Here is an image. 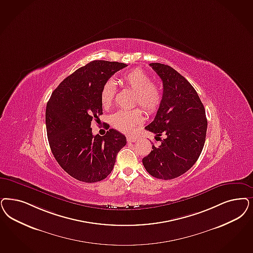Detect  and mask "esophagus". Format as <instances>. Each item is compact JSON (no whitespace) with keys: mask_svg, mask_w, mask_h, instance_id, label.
I'll list each match as a JSON object with an SVG mask.
<instances>
[{"mask_svg":"<svg viewBox=\"0 0 253 253\" xmlns=\"http://www.w3.org/2000/svg\"><path fill=\"white\" fill-rule=\"evenodd\" d=\"M136 140H137V137H135V136H133V135L127 136V141H128V142H135Z\"/></svg>","mask_w":253,"mask_h":253,"instance_id":"obj_1","label":"esophagus"}]
</instances>
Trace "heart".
I'll return each mask as SVG.
<instances>
[{"label": "heart", "instance_id": "1", "mask_svg": "<svg viewBox=\"0 0 253 253\" xmlns=\"http://www.w3.org/2000/svg\"><path fill=\"white\" fill-rule=\"evenodd\" d=\"M123 86L134 91L133 104L138 105L147 112H156L163 101V92L157 85L151 83V78L141 68H134L124 73L121 78ZM116 87L112 80L105 81L100 91V100L104 108H108L113 103ZM143 121V114L138 108L131 110L121 109L110 117L114 127L123 132H131Z\"/></svg>", "mask_w": 253, "mask_h": 253}]
</instances>
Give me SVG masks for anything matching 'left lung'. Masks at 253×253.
I'll use <instances>...</instances> for the list:
<instances>
[{
  "mask_svg": "<svg viewBox=\"0 0 253 253\" xmlns=\"http://www.w3.org/2000/svg\"><path fill=\"white\" fill-rule=\"evenodd\" d=\"M164 85L163 101L154 121L146 130L162 134L161 146L142 162L152 176L173 179L186 173L196 163L204 148L208 121L205 107L194 87L169 65L149 63Z\"/></svg>",
  "mask_w": 253,
  "mask_h": 253,
  "instance_id": "obj_1",
  "label": "left lung"
}]
</instances>
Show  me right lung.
Instances as JSON below:
<instances>
[{
	"label": "right lung",
	"mask_w": 253,
	"mask_h": 253,
	"mask_svg": "<svg viewBox=\"0 0 253 253\" xmlns=\"http://www.w3.org/2000/svg\"><path fill=\"white\" fill-rule=\"evenodd\" d=\"M127 66L118 61H93L75 71L54 90L45 109L52 154L61 168L82 182L93 183L113 170L126 137L114 129L93 135L90 124L103 114L100 91L105 81Z\"/></svg>",
	"instance_id": "right-lung-1"
}]
</instances>
